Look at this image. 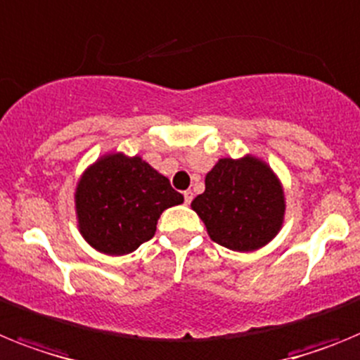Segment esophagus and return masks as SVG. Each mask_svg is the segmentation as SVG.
<instances>
[{"label": "esophagus", "mask_w": 360, "mask_h": 360, "mask_svg": "<svg viewBox=\"0 0 360 360\" xmlns=\"http://www.w3.org/2000/svg\"><path fill=\"white\" fill-rule=\"evenodd\" d=\"M183 195H184V202H188V205H190V202H192V199H193L192 190H184Z\"/></svg>", "instance_id": "1"}]
</instances>
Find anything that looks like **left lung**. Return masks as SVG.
<instances>
[{
  "label": "left lung",
  "instance_id": "1",
  "mask_svg": "<svg viewBox=\"0 0 360 360\" xmlns=\"http://www.w3.org/2000/svg\"><path fill=\"white\" fill-rule=\"evenodd\" d=\"M192 208L217 245L252 252L279 232L284 193L274 172L259 159H219L206 174L205 192L193 199Z\"/></svg>",
  "mask_w": 360,
  "mask_h": 360
}]
</instances>
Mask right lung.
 <instances>
[{"label":"right lung","mask_w":360,"mask_h":360,"mask_svg":"<svg viewBox=\"0 0 360 360\" xmlns=\"http://www.w3.org/2000/svg\"><path fill=\"white\" fill-rule=\"evenodd\" d=\"M181 202L167 177L141 158L123 154L99 159L76 190L81 233L108 255L130 254L152 239L162 210Z\"/></svg>","instance_id":"right-lung-1"}]
</instances>
